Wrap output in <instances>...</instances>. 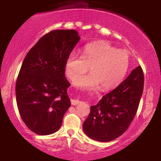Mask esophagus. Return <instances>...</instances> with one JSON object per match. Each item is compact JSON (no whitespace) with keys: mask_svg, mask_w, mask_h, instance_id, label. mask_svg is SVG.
Wrapping results in <instances>:
<instances>
[{"mask_svg":"<svg viewBox=\"0 0 161 161\" xmlns=\"http://www.w3.org/2000/svg\"><path fill=\"white\" fill-rule=\"evenodd\" d=\"M80 103V101L78 100H71V104L72 105H79Z\"/></svg>","mask_w":161,"mask_h":161,"instance_id":"34e87169","label":"esophagus"}]
</instances>
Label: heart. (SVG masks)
<instances>
[{
	"label": "heart",
	"mask_w": 161,
	"mask_h": 161,
	"mask_svg": "<svg viewBox=\"0 0 161 161\" xmlns=\"http://www.w3.org/2000/svg\"><path fill=\"white\" fill-rule=\"evenodd\" d=\"M130 65V54L127 50H118L105 41L86 45L81 57L72 52L65 61V72L75 80L90 67L91 72L75 81V86L82 89L97 87L109 90L116 87L126 75Z\"/></svg>",
	"instance_id": "obj_1"
}]
</instances>
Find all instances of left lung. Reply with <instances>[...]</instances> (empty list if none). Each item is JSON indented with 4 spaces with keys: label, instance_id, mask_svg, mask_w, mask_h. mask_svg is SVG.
I'll use <instances>...</instances> for the list:
<instances>
[{
    "label": "left lung",
    "instance_id": "left-lung-1",
    "mask_svg": "<svg viewBox=\"0 0 161 161\" xmlns=\"http://www.w3.org/2000/svg\"><path fill=\"white\" fill-rule=\"evenodd\" d=\"M144 72L141 66L115 89L90 108L83 124L84 133L100 142L113 141L122 135L135 117L144 90Z\"/></svg>",
    "mask_w": 161,
    "mask_h": 161
}]
</instances>
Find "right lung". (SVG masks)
<instances>
[{
	"instance_id": "obj_1",
	"label": "right lung",
	"mask_w": 161,
	"mask_h": 161,
	"mask_svg": "<svg viewBox=\"0 0 161 161\" xmlns=\"http://www.w3.org/2000/svg\"><path fill=\"white\" fill-rule=\"evenodd\" d=\"M79 40L75 30H53L24 58L16 81L17 104L24 123L37 135L58 130L71 105L65 61Z\"/></svg>"
}]
</instances>
